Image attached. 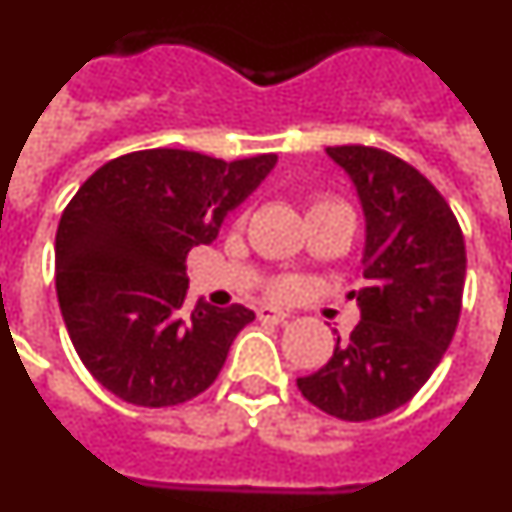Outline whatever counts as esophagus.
Returning a JSON list of instances; mask_svg holds the SVG:
<instances>
[{"mask_svg": "<svg viewBox=\"0 0 512 512\" xmlns=\"http://www.w3.org/2000/svg\"><path fill=\"white\" fill-rule=\"evenodd\" d=\"M287 318H289V312H284L282 307H274V305L259 307V320H264V323H284Z\"/></svg>", "mask_w": 512, "mask_h": 512, "instance_id": "obj_1", "label": "esophagus"}]
</instances>
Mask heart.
Returning <instances> with one entry per match:
<instances>
[{
	"mask_svg": "<svg viewBox=\"0 0 512 512\" xmlns=\"http://www.w3.org/2000/svg\"><path fill=\"white\" fill-rule=\"evenodd\" d=\"M330 207H343V205H338V202H328V200H320V202H315V205H312V210H330ZM310 210V212H312ZM287 284H277V292H287Z\"/></svg>",
	"mask_w": 512,
	"mask_h": 512,
	"instance_id": "obj_1",
	"label": "heart"
}]
</instances>
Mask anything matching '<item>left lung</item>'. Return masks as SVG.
Returning a JSON list of instances; mask_svg holds the SVG:
<instances>
[{
    "label": "left lung",
    "mask_w": 512,
    "mask_h": 512,
    "mask_svg": "<svg viewBox=\"0 0 512 512\" xmlns=\"http://www.w3.org/2000/svg\"><path fill=\"white\" fill-rule=\"evenodd\" d=\"M364 212L356 297L361 320L328 364L297 379L302 397L341 420L402 408L443 359L461 312L467 251L454 212L402 158L369 146L325 148Z\"/></svg>",
    "instance_id": "left-lung-1"
}]
</instances>
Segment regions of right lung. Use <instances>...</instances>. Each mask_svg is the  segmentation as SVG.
<instances>
[{"label":"right lung","mask_w":512,"mask_h":512,"mask_svg":"<svg viewBox=\"0 0 512 512\" xmlns=\"http://www.w3.org/2000/svg\"><path fill=\"white\" fill-rule=\"evenodd\" d=\"M277 166V153L223 161L153 148L94 171L63 210L56 295L81 364L120 400L169 408L205 392L256 315L243 305L192 315L184 259Z\"/></svg>","instance_id":"add662e5"}]
</instances>
